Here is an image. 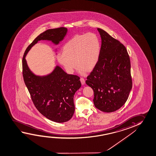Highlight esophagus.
<instances>
[{
    "mask_svg": "<svg viewBox=\"0 0 156 156\" xmlns=\"http://www.w3.org/2000/svg\"><path fill=\"white\" fill-rule=\"evenodd\" d=\"M80 81H81L82 84H84V83H85V80H84V79L83 77H81Z\"/></svg>",
    "mask_w": 156,
    "mask_h": 156,
    "instance_id": "1",
    "label": "esophagus"
}]
</instances>
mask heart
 <instances>
[{
  "label": "heart",
  "instance_id": "obj_1",
  "mask_svg": "<svg viewBox=\"0 0 156 156\" xmlns=\"http://www.w3.org/2000/svg\"><path fill=\"white\" fill-rule=\"evenodd\" d=\"M100 51L99 37L89 32L72 37L63 45L62 53L57 55V59L68 73L73 74L76 65L80 73L84 74L86 70H92L97 66Z\"/></svg>",
  "mask_w": 156,
  "mask_h": 156
}]
</instances>
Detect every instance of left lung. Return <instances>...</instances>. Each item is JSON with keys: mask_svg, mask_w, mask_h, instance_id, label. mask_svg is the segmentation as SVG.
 Returning a JSON list of instances; mask_svg holds the SVG:
<instances>
[{"mask_svg": "<svg viewBox=\"0 0 156 156\" xmlns=\"http://www.w3.org/2000/svg\"><path fill=\"white\" fill-rule=\"evenodd\" d=\"M99 61L86 84L94 91V105L104 112L115 111L125 104L132 87L131 62L126 48L101 29Z\"/></svg>", "mask_w": 156, "mask_h": 156, "instance_id": "1", "label": "left lung"}]
</instances>
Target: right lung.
Instances as JSON below:
<instances>
[{
	"mask_svg": "<svg viewBox=\"0 0 156 156\" xmlns=\"http://www.w3.org/2000/svg\"><path fill=\"white\" fill-rule=\"evenodd\" d=\"M67 32V28L61 27L41 34L27 48L22 60L23 79L36 108L47 119L59 123L69 120L74 114V96L81 86L79 77L68 74L58 66L49 74L36 75L28 67L25 57L38 41L47 40L58 44Z\"/></svg>",
	"mask_w": 156,
	"mask_h": 156,
	"instance_id": "obj_1",
	"label": "right lung"
}]
</instances>
